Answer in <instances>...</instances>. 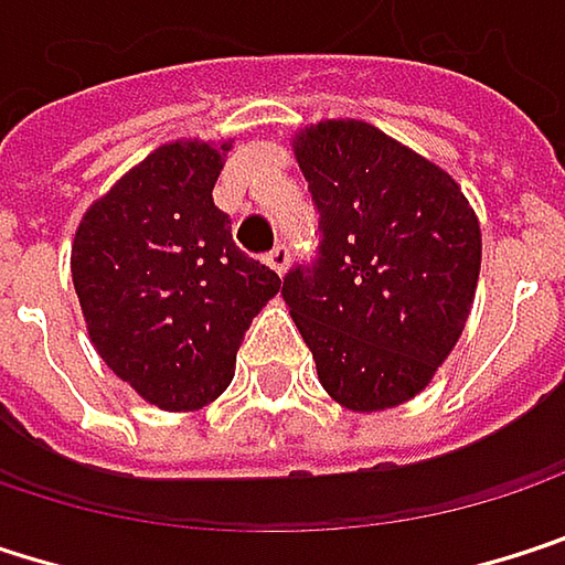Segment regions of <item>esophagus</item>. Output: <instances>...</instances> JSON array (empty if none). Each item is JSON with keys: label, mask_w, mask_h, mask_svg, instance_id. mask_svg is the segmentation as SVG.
Here are the masks:
<instances>
[{"label": "esophagus", "mask_w": 565, "mask_h": 565, "mask_svg": "<svg viewBox=\"0 0 565 565\" xmlns=\"http://www.w3.org/2000/svg\"><path fill=\"white\" fill-rule=\"evenodd\" d=\"M266 266L276 269V273H286V266H289V249H286V243H276V246L266 253Z\"/></svg>", "instance_id": "esophagus-1"}]
</instances>
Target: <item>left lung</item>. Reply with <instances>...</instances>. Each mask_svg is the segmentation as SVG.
Here are the masks:
<instances>
[{
  "mask_svg": "<svg viewBox=\"0 0 565 565\" xmlns=\"http://www.w3.org/2000/svg\"><path fill=\"white\" fill-rule=\"evenodd\" d=\"M292 153L319 206V259L282 279L322 388L388 412L454 352L480 276V223L460 183L369 121L302 128Z\"/></svg>",
  "mask_w": 565,
  "mask_h": 565,
  "instance_id": "obj_1",
  "label": "left lung"
}]
</instances>
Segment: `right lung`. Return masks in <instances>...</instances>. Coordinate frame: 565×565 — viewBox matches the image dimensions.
<instances>
[{"mask_svg": "<svg viewBox=\"0 0 565 565\" xmlns=\"http://www.w3.org/2000/svg\"><path fill=\"white\" fill-rule=\"evenodd\" d=\"M233 141L160 143L98 196L72 239V282L105 365L160 412L216 402L282 279L236 249L213 183Z\"/></svg>", "mask_w": 565, "mask_h": 565, "instance_id": "1", "label": "right lung"}]
</instances>
